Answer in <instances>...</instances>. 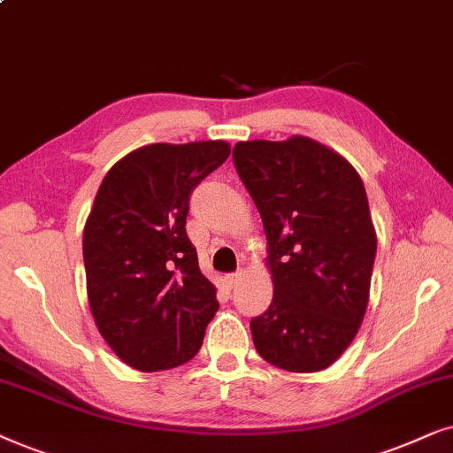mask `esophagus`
Wrapping results in <instances>:
<instances>
[{
	"label": "esophagus",
	"mask_w": 453,
	"mask_h": 453,
	"mask_svg": "<svg viewBox=\"0 0 453 453\" xmlns=\"http://www.w3.org/2000/svg\"><path fill=\"white\" fill-rule=\"evenodd\" d=\"M240 280H242V271H236V273H227L226 275V283L230 288H236Z\"/></svg>",
	"instance_id": "34e87169"
}]
</instances>
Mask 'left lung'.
I'll use <instances>...</instances> for the list:
<instances>
[{
  "instance_id": "obj_1",
  "label": "left lung",
  "mask_w": 453,
  "mask_h": 453,
  "mask_svg": "<svg viewBox=\"0 0 453 453\" xmlns=\"http://www.w3.org/2000/svg\"><path fill=\"white\" fill-rule=\"evenodd\" d=\"M234 165L261 213L273 300L250 321L273 366L315 372L334 365L363 323L377 236L360 176L306 136L246 141Z\"/></svg>"
}]
</instances>
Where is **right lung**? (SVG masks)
<instances>
[{"instance_id":"right-lung-1","label":"right lung","mask_w":453,"mask_h":453,"mask_svg":"<svg viewBox=\"0 0 453 453\" xmlns=\"http://www.w3.org/2000/svg\"><path fill=\"white\" fill-rule=\"evenodd\" d=\"M230 144L157 142L107 172L84 226L88 304L110 348L132 369H173L196 357L219 309L186 234L192 190Z\"/></svg>"}]
</instances>
